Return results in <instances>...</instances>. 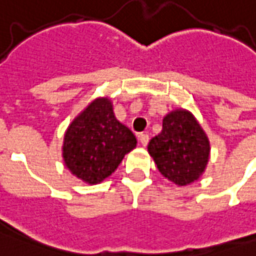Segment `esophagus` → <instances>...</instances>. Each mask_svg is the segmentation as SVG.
I'll return each instance as SVG.
<instances>
[{
  "mask_svg": "<svg viewBox=\"0 0 256 256\" xmlns=\"http://www.w3.org/2000/svg\"><path fill=\"white\" fill-rule=\"evenodd\" d=\"M148 140H150V138H148V134H140V142L142 146H148Z\"/></svg>",
  "mask_w": 256,
  "mask_h": 256,
  "instance_id": "34e87169",
  "label": "esophagus"
}]
</instances>
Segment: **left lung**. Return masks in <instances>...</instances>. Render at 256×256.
<instances>
[{
	"mask_svg": "<svg viewBox=\"0 0 256 256\" xmlns=\"http://www.w3.org/2000/svg\"><path fill=\"white\" fill-rule=\"evenodd\" d=\"M148 152L164 178L187 186L206 170L210 140L194 114L179 108L164 116L162 132L148 142Z\"/></svg>",
	"mask_w": 256,
	"mask_h": 256,
	"instance_id": "left-lung-1",
	"label": "left lung"
}]
</instances>
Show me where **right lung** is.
I'll return each mask as SVG.
<instances>
[{
	"label": "right lung",
	"mask_w": 256,
	"mask_h": 256,
	"mask_svg": "<svg viewBox=\"0 0 256 256\" xmlns=\"http://www.w3.org/2000/svg\"><path fill=\"white\" fill-rule=\"evenodd\" d=\"M136 146V136L114 116L112 100L100 96L69 124L64 136L62 158L78 179L96 184L110 176Z\"/></svg>",
	"instance_id": "obj_1"
}]
</instances>
